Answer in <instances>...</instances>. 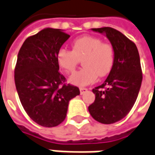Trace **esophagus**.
<instances>
[{
    "label": "esophagus",
    "mask_w": 155,
    "mask_h": 155,
    "mask_svg": "<svg viewBox=\"0 0 155 155\" xmlns=\"http://www.w3.org/2000/svg\"><path fill=\"white\" fill-rule=\"evenodd\" d=\"M87 91V89L85 87H80V92H81V95H83L84 93H86Z\"/></svg>",
    "instance_id": "1"
}]
</instances>
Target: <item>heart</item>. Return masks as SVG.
I'll use <instances>...</instances> for the list:
<instances>
[{"label": "heart", "mask_w": 155, "mask_h": 155, "mask_svg": "<svg viewBox=\"0 0 155 155\" xmlns=\"http://www.w3.org/2000/svg\"><path fill=\"white\" fill-rule=\"evenodd\" d=\"M80 60L84 67L69 78V81L78 86H86L97 78L108 75L113 68L115 51L111 45L103 43L102 39L84 36L72 44V51L60 48L57 52V62L67 73H73Z\"/></svg>", "instance_id": "1"}]
</instances>
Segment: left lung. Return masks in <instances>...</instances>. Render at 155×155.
<instances>
[{
  "mask_svg": "<svg viewBox=\"0 0 155 155\" xmlns=\"http://www.w3.org/2000/svg\"><path fill=\"white\" fill-rule=\"evenodd\" d=\"M91 30L109 39L115 60L104 82L93 89L96 99L88 106V111L99 123L114 124L130 112L139 95L142 82L140 54L136 45L113 28Z\"/></svg>",
  "mask_w": 155,
  "mask_h": 155,
  "instance_id": "left-lung-1",
  "label": "left lung"
}]
</instances>
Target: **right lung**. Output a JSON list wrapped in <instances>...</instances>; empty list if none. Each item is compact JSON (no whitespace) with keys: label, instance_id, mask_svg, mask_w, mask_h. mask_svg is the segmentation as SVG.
<instances>
[{"label":"right lung","instance_id":"1","mask_svg":"<svg viewBox=\"0 0 155 155\" xmlns=\"http://www.w3.org/2000/svg\"><path fill=\"white\" fill-rule=\"evenodd\" d=\"M70 38L63 30L45 28L23 42L15 69V83L24 110L45 127L61 124L69 101L80 95L77 87L63 84L57 52Z\"/></svg>","mask_w":155,"mask_h":155}]
</instances>
